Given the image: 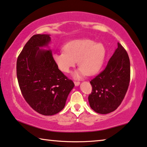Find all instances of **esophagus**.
<instances>
[{
	"label": "esophagus",
	"instance_id": "34e87169",
	"mask_svg": "<svg viewBox=\"0 0 147 147\" xmlns=\"http://www.w3.org/2000/svg\"><path fill=\"white\" fill-rule=\"evenodd\" d=\"M74 85H75V86H78V85L80 84L79 81H74Z\"/></svg>",
	"mask_w": 147,
	"mask_h": 147
}]
</instances>
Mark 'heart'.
<instances>
[{
    "instance_id": "obj_1",
    "label": "heart",
    "mask_w": 147,
    "mask_h": 147,
    "mask_svg": "<svg viewBox=\"0 0 147 147\" xmlns=\"http://www.w3.org/2000/svg\"><path fill=\"white\" fill-rule=\"evenodd\" d=\"M106 55V49L100 43L92 39H80L67 43L63 51L53 54L54 62L63 73H69L76 61L80 66L74 74L76 78L85 74L93 75L99 71Z\"/></svg>"
}]
</instances>
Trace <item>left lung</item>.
Returning a JSON list of instances; mask_svg holds the SVG:
<instances>
[{
	"instance_id": "left-lung-1",
	"label": "left lung",
	"mask_w": 147,
	"mask_h": 147,
	"mask_svg": "<svg viewBox=\"0 0 147 147\" xmlns=\"http://www.w3.org/2000/svg\"><path fill=\"white\" fill-rule=\"evenodd\" d=\"M117 47L105 69L90 81L92 88L88 96L90 106L101 114L112 112L119 106L129 85V58L119 42Z\"/></svg>"
}]
</instances>
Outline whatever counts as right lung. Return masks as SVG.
<instances>
[{
    "mask_svg": "<svg viewBox=\"0 0 147 147\" xmlns=\"http://www.w3.org/2000/svg\"><path fill=\"white\" fill-rule=\"evenodd\" d=\"M51 38L36 34L30 38L18 57L16 74L26 102L43 115H55L64 108L74 86L54 62L51 50H42Z\"/></svg>",
    "mask_w": 147,
    "mask_h": 147,
    "instance_id": "right-lung-1",
    "label": "right lung"
}]
</instances>
